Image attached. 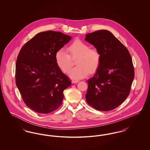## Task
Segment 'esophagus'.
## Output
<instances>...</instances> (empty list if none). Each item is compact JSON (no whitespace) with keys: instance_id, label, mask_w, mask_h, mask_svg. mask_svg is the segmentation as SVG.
I'll list each match as a JSON object with an SVG mask.
<instances>
[{"instance_id":"34e87169","label":"esophagus","mask_w":150,"mask_h":150,"mask_svg":"<svg viewBox=\"0 0 150 150\" xmlns=\"http://www.w3.org/2000/svg\"><path fill=\"white\" fill-rule=\"evenodd\" d=\"M79 81V80H72V83H73V84L78 83Z\"/></svg>"}]
</instances>
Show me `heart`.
<instances>
[{
    "mask_svg": "<svg viewBox=\"0 0 150 150\" xmlns=\"http://www.w3.org/2000/svg\"><path fill=\"white\" fill-rule=\"evenodd\" d=\"M69 54L64 50L57 51L55 55L57 66L65 74L70 71L72 60H75L77 65L69 74L73 79H81L88 75L89 72L93 73L99 67L100 54L96 48L89 46L80 40H75L67 47Z\"/></svg>",
    "mask_w": 150,
    "mask_h": 150,
    "instance_id": "heart-1",
    "label": "heart"
}]
</instances>
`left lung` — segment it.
<instances>
[{"instance_id": "obj_1", "label": "left lung", "mask_w": 150, "mask_h": 150, "mask_svg": "<svg viewBox=\"0 0 150 150\" xmlns=\"http://www.w3.org/2000/svg\"><path fill=\"white\" fill-rule=\"evenodd\" d=\"M85 40L100 54L95 75L87 82L88 104L97 110L110 111L128 97L134 70L128 49L111 32L100 30L86 34Z\"/></svg>"}]
</instances>
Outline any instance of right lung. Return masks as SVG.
Segmentation results:
<instances>
[{
  "label": "right lung",
  "mask_w": 150,
  "mask_h": 150,
  "mask_svg": "<svg viewBox=\"0 0 150 150\" xmlns=\"http://www.w3.org/2000/svg\"><path fill=\"white\" fill-rule=\"evenodd\" d=\"M71 36L54 31L39 33L25 43L16 63V84L26 105L48 114L62 103L71 81L57 66L55 55Z\"/></svg>",
  "instance_id": "add662e5"
}]
</instances>
